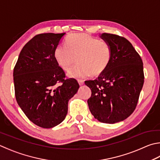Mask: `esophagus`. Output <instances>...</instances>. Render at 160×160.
<instances>
[{"label": "esophagus", "instance_id": "1", "mask_svg": "<svg viewBox=\"0 0 160 160\" xmlns=\"http://www.w3.org/2000/svg\"><path fill=\"white\" fill-rule=\"evenodd\" d=\"M78 83H79L80 85H82L84 84V81L82 80H78Z\"/></svg>", "mask_w": 160, "mask_h": 160}]
</instances>
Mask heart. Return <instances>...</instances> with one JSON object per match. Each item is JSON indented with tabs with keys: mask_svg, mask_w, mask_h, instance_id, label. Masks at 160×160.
Returning a JSON list of instances; mask_svg holds the SVG:
<instances>
[{
	"mask_svg": "<svg viewBox=\"0 0 160 160\" xmlns=\"http://www.w3.org/2000/svg\"><path fill=\"white\" fill-rule=\"evenodd\" d=\"M54 57L61 68L68 71L78 60V64L68 72L71 78H85L91 74L98 76L106 71L112 58V49L108 42L88 34H72L65 45L55 48Z\"/></svg>",
	"mask_w": 160,
	"mask_h": 160,
	"instance_id": "1",
	"label": "heart"
}]
</instances>
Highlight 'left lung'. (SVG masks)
I'll return each instance as SVG.
<instances>
[{"mask_svg":"<svg viewBox=\"0 0 160 160\" xmlns=\"http://www.w3.org/2000/svg\"><path fill=\"white\" fill-rule=\"evenodd\" d=\"M101 38L112 49L111 61L106 71L85 83L92 90L88 100L92 114L103 123L122 121L134 111L144 83L143 64L128 40L103 33Z\"/></svg>","mask_w":160,"mask_h":160,"instance_id":"1","label":"left lung"}]
</instances>
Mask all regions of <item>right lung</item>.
<instances>
[{
	"label": "right lung",
	"mask_w": 160,
	"mask_h": 160,
	"mask_svg": "<svg viewBox=\"0 0 160 160\" xmlns=\"http://www.w3.org/2000/svg\"><path fill=\"white\" fill-rule=\"evenodd\" d=\"M65 33L35 36L22 48L14 68L17 102L29 120L42 128L64 120L68 101L80 88L76 80L66 78L54 57Z\"/></svg>",
	"instance_id": "1"
}]
</instances>
